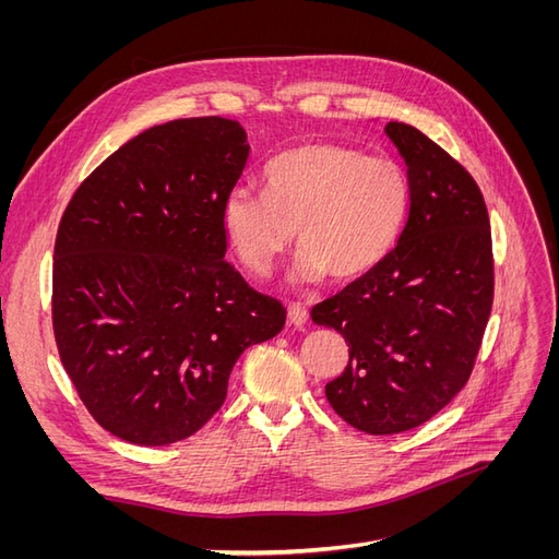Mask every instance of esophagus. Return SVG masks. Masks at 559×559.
<instances>
[{"label":"esophagus","instance_id":"34e87169","mask_svg":"<svg viewBox=\"0 0 559 559\" xmlns=\"http://www.w3.org/2000/svg\"><path fill=\"white\" fill-rule=\"evenodd\" d=\"M289 324L294 329H302L308 324V310L306 306H300V302H292L289 306Z\"/></svg>","mask_w":559,"mask_h":559}]
</instances>
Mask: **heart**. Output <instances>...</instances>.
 <instances>
[{
  "mask_svg": "<svg viewBox=\"0 0 559 559\" xmlns=\"http://www.w3.org/2000/svg\"><path fill=\"white\" fill-rule=\"evenodd\" d=\"M408 202L399 163L343 144H306L263 167V193L235 186L222 202V228L253 275L275 267L296 228V284L329 273L357 280L392 251Z\"/></svg>",
  "mask_w": 559,
  "mask_h": 559,
  "instance_id": "heart-1",
  "label": "heart"
}]
</instances>
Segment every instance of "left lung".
I'll return each mask as SVG.
<instances>
[{
	"instance_id": "obj_1",
	"label": "left lung",
	"mask_w": 559,
	"mask_h": 559,
	"mask_svg": "<svg viewBox=\"0 0 559 559\" xmlns=\"http://www.w3.org/2000/svg\"><path fill=\"white\" fill-rule=\"evenodd\" d=\"M384 132L408 167V222L370 273L310 312L349 347L343 376L326 384L331 408L373 436L425 425L462 392L495 296L478 183L417 128Z\"/></svg>"
}]
</instances>
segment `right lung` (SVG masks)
Returning <instances> with one entry per match:
<instances>
[{"mask_svg": "<svg viewBox=\"0 0 559 559\" xmlns=\"http://www.w3.org/2000/svg\"><path fill=\"white\" fill-rule=\"evenodd\" d=\"M249 156L222 116L144 130L83 181L53 251L62 366L99 427L170 445L222 408L240 354L275 337L282 302L224 257L222 202Z\"/></svg>", "mask_w": 559, "mask_h": 559, "instance_id": "right-lung-1", "label": "right lung"}]
</instances>
